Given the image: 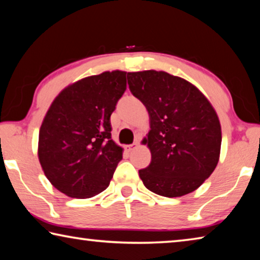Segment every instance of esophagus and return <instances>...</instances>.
<instances>
[{"instance_id": "esophagus-1", "label": "esophagus", "mask_w": 260, "mask_h": 260, "mask_svg": "<svg viewBox=\"0 0 260 260\" xmlns=\"http://www.w3.org/2000/svg\"><path fill=\"white\" fill-rule=\"evenodd\" d=\"M139 144H140V143L138 142V141H136V142H134L133 144H128V146H126L125 149H126L127 151H132V150H134V149L138 148Z\"/></svg>"}]
</instances>
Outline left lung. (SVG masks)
Segmentation results:
<instances>
[{
	"label": "left lung",
	"instance_id": "left-lung-1",
	"mask_svg": "<svg viewBox=\"0 0 260 260\" xmlns=\"http://www.w3.org/2000/svg\"><path fill=\"white\" fill-rule=\"evenodd\" d=\"M129 90L147 108L151 161L139 171L149 190L180 197L196 190L217 166L221 126L199 88L164 71L128 72Z\"/></svg>",
	"mask_w": 260,
	"mask_h": 260
}]
</instances>
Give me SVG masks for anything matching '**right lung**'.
<instances>
[{
	"label": "right lung",
	"mask_w": 260,
	"mask_h": 260,
	"mask_svg": "<svg viewBox=\"0 0 260 260\" xmlns=\"http://www.w3.org/2000/svg\"><path fill=\"white\" fill-rule=\"evenodd\" d=\"M126 72H103L63 89L51 103L39 133L38 155L52 186L73 199L108 188L122 158L111 139L110 117L126 90Z\"/></svg>",
	"instance_id": "right-lung-1"
}]
</instances>
